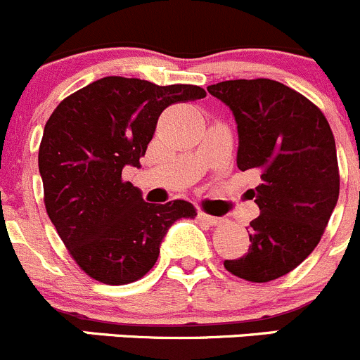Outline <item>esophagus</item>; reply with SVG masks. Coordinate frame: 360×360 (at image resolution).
Instances as JSON below:
<instances>
[{
    "label": "esophagus",
    "mask_w": 360,
    "mask_h": 360,
    "mask_svg": "<svg viewBox=\"0 0 360 360\" xmlns=\"http://www.w3.org/2000/svg\"><path fill=\"white\" fill-rule=\"evenodd\" d=\"M198 217L203 221V223L210 224V226H219V224L224 223L223 217H216V216H210V214H205V212H200L198 214Z\"/></svg>",
    "instance_id": "obj_1"
}]
</instances>
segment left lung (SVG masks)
<instances>
[{
  "label": "left lung",
  "mask_w": 360,
  "mask_h": 360,
  "mask_svg": "<svg viewBox=\"0 0 360 360\" xmlns=\"http://www.w3.org/2000/svg\"><path fill=\"white\" fill-rule=\"evenodd\" d=\"M207 90L233 111L238 169L259 174L249 249L224 268L257 284L284 277L317 248L340 197L331 127L311 101L274 79H228Z\"/></svg>",
  "instance_id": "left-lung-1"
}]
</instances>
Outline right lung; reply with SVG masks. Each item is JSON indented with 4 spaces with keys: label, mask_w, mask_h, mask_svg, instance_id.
Here are the masks:
<instances>
[{
    "label": "right lung",
    "mask_w": 360,
    "mask_h": 360,
    "mask_svg": "<svg viewBox=\"0 0 360 360\" xmlns=\"http://www.w3.org/2000/svg\"><path fill=\"white\" fill-rule=\"evenodd\" d=\"M205 96L197 85L106 76L50 115L38 151L43 200L69 256L89 277L108 285L139 281L157 263L170 224L195 219L190 202H144L122 170L139 167L165 108Z\"/></svg>",
    "instance_id": "add662e5"
}]
</instances>
